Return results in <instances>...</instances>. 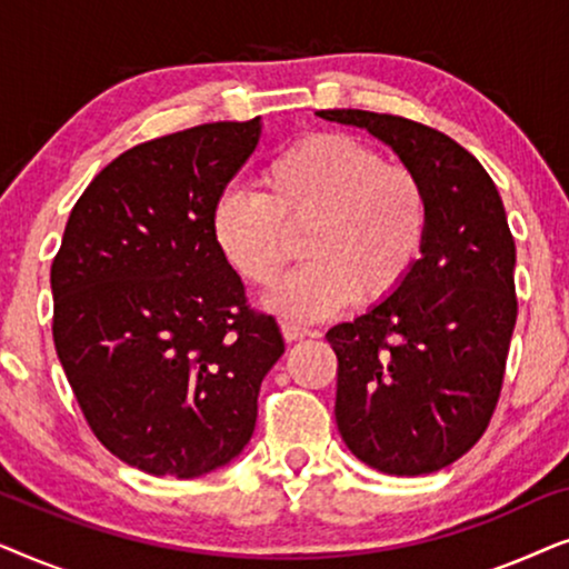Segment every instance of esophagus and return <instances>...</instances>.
Here are the masks:
<instances>
[{
	"label": "esophagus",
	"instance_id": "esophagus-1",
	"mask_svg": "<svg viewBox=\"0 0 569 569\" xmlns=\"http://www.w3.org/2000/svg\"><path fill=\"white\" fill-rule=\"evenodd\" d=\"M316 333H318V331L306 329V326L282 321V337H284L287 341H298V339H306V337H316Z\"/></svg>",
	"mask_w": 569,
	"mask_h": 569
}]
</instances>
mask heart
I'll list each match as a JSON object with an SVG mask.
<instances>
[{
  "label": "heart",
  "instance_id": "b5f03b06",
  "mask_svg": "<svg viewBox=\"0 0 569 569\" xmlns=\"http://www.w3.org/2000/svg\"><path fill=\"white\" fill-rule=\"evenodd\" d=\"M263 191L230 189L214 204L212 230L224 261L248 284L279 282L306 232L308 263L271 295V308L318 321L401 290L422 259L430 199L415 170L383 162L376 147L341 131L287 144L261 173Z\"/></svg>",
  "mask_w": 569,
  "mask_h": 569
}]
</instances>
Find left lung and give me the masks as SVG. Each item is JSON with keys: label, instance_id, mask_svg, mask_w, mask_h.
I'll use <instances>...</instances> for the list:
<instances>
[{"label": "left lung", "instance_id": "obj_1", "mask_svg": "<svg viewBox=\"0 0 569 569\" xmlns=\"http://www.w3.org/2000/svg\"><path fill=\"white\" fill-rule=\"evenodd\" d=\"M425 183L430 232L399 292L329 329L347 448L396 477L440 471L477 446L500 401L518 318L516 240L497 186L456 139L391 113L333 108Z\"/></svg>", "mask_w": 569, "mask_h": 569}]
</instances>
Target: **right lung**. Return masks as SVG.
I'll use <instances>...</instances> for the list:
<instances>
[{"instance_id": "add662e5", "label": "right lung", "mask_w": 569, "mask_h": 569, "mask_svg": "<svg viewBox=\"0 0 569 569\" xmlns=\"http://www.w3.org/2000/svg\"><path fill=\"white\" fill-rule=\"evenodd\" d=\"M259 137L256 116L121 152L77 199L51 263L53 345L74 399L116 458L154 477L232 461L284 352L212 230Z\"/></svg>"}]
</instances>
